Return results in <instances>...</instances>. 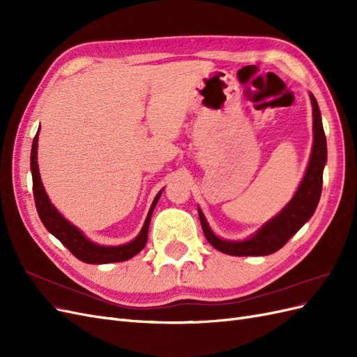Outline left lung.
<instances>
[{
  "mask_svg": "<svg viewBox=\"0 0 357 357\" xmlns=\"http://www.w3.org/2000/svg\"><path fill=\"white\" fill-rule=\"evenodd\" d=\"M312 107V149L305 176L302 177L294 198L273 219L264 223L255 234L245 240H225L215 235L205 219L202 210L198 207L199 220L205 238L222 253L231 256H266L280 250L311 215L314 214L321 195L323 168L326 165L328 147L326 135L323 131L321 114L314 95L310 92Z\"/></svg>",
  "mask_w": 357,
  "mask_h": 357,
  "instance_id": "obj_1",
  "label": "left lung"
}]
</instances>
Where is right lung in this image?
<instances>
[{
  "mask_svg": "<svg viewBox=\"0 0 357 357\" xmlns=\"http://www.w3.org/2000/svg\"><path fill=\"white\" fill-rule=\"evenodd\" d=\"M38 132H40V128L34 137V142H32V149H31V174H32V192H34L36 207L43 225H45V228L53 236H56V238L66 245L75 257L80 259V261L84 264L101 265V264H112V262H123L142 252L147 243L150 219H152L153 210L164 189L158 192V195L152 202V207H150L147 213V218L144 220L142 231H139V234L132 241L121 244V245H101L98 243H93L77 228V226H74L71 222H68L66 218H63V215L56 210L55 205L50 202L47 193L45 190V186H43L41 176L38 171V162H37Z\"/></svg>",
  "mask_w": 357,
  "mask_h": 357,
  "instance_id": "obj_1",
  "label": "right lung"
}]
</instances>
